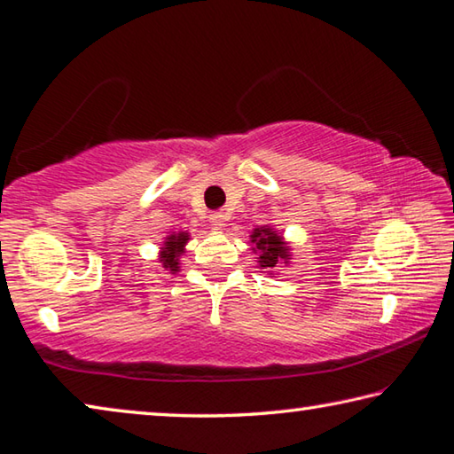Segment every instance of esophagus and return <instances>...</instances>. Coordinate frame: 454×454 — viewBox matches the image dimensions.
Returning a JSON list of instances; mask_svg holds the SVG:
<instances>
[{"label":"esophagus","mask_w":454,"mask_h":454,"mask_svg":"<svg viewBox=\"0 0 454 454\" xmlns=\"http://www.w3.org/2000/svg\"><path fill=\"white\" fill-rule=\"evenodd\" d=\"M209 221H211V225H213L215 229H221V227H225V223H227V215H223V213H213L211 217H209Z\"/></svg>","instance_id":"obj_1"}]
</instances>
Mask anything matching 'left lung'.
Instances as JSON below:
<instances>
[{"instance_id":"8db88e82","label":"left lung","mask_w":454,"mask_h":454,"mask_svg":"<svg viewBox=\"0 0 454 454\" xmlns=\"http://www.w3.org/2000/svg\"><path fill=\"white\" fill-rule=\"evenodd\" d=\"M251 243H254V251L257 254V263L262 270H273L278 263H287L289 249L284 237L278 235L271 227H257L251 233Z\"/></svg>"}]
</instances>
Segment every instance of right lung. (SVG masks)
Masks as SVG:
<instances>
[{
    "mask_svg": "<svg viewBox=\"0 0 454 454\" xmlns=\"http://www.w3.org/2000/svg\"><path fill=\"white\" fill-rule=\"evenodd\" d=\"M189 241V233L184 231H178L175 235H168L167 241H165V247H160V263L165 270H168L170 273H176L178 271V257L184 251V245Z\"/></svg>",
    "mask_w": 454,
    "mask_h": 454,
    "instance_id": "right-lung-1",
    "label": "right lung"
}]
</instances>
